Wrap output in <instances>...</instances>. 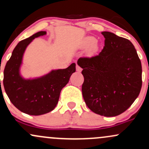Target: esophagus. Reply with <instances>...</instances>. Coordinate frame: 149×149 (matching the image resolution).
<instances>
[{
  "label": "esophagus",
  "mask_w": 149,
  "mask_h": 149,
  "mask_svg": "<svg viewBox=\"0 0 149 149\" xmlns=\"http://www.w3.org/2000/svg\"><path fill=\"white\" fill-rule=\"evenodd\" d=\"M76 71H78V72H81L82 71V69L78 66V65H76Z\"/></svg>",
  "instance_id": "esophagus-1"
}]
</instances>
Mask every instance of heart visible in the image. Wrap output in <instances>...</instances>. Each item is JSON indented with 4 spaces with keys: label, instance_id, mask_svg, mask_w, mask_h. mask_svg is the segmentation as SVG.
I'll return each instance as SVG.
<instances>
[{
    "label": "heart",
    "instance_id": "heart-1",
    "mask_svg": "<svg viewBox=\"0 0 149 149\" xmlns=\"http://www.w3.org/2000/svg\"><path fill=\"white\" fill-rule=\"evenodd\" d=\"M96 38H95L94 37L92 36H88L85 37L84 38L82 39V40L80 41V47L82 49H85L87 47H89L88 49V54L90 55L95 54L97 51H98L99 46L97 44Z\"/></svg>",
    "mask_w": 149,
    "mask_h": 149
}]
</instances>
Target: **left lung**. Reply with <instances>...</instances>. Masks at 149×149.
<instances>
[{
    "label": "left lung",
    "instance_id": "left-lung-1",
    "mask_svg": "<svg viewBox=\"0 0 149 149\" xmlns=\"http://www.w3.org/2000/svg\"><path fill=\"white\" fill-rule=\"evenodd\" d=\"M104 47L91 58H80L85 104L99 115L113 117L125 111L139 96L142 85L141 64L127 39L103 31Z\"/></svg>",
    "mask_w": 149,
    "mask_h": 149
}]
</instances>
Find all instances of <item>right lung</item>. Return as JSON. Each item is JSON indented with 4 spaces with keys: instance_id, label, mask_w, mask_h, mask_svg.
I'll list each match as a JSON object with an SVG mask.
<instances>
[{
    "instance_id": "1",
    "label": "right lung",
    "mask_w": 149,
    "mask_h": 149,
    "mask_svg": "<svg viewBox=\"0 0 149 149\" xmlns=\"http://www.w3.org/2000/svg\"><path fill=\"white\" fill-rule=\"evenodd\" d=\"M46 34V31L37 32L19 42L4 69L3 86L10 102L22 112L31 116L52 111L58 103L62 88L76 72V64L72 63L66 69L52 70L40 77L22 76L20 70L26 49L36 38Z\"/></svg>"
}]
</instances>
